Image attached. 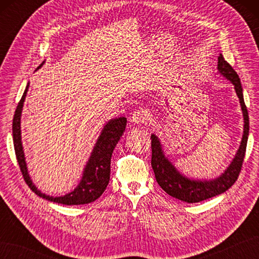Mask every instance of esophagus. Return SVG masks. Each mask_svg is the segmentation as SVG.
Masks as SVG:
<instances>
[{"label":"esophagus","mask_w":259,"mask_h":259,"mask_svg":"<svg viewBox=\"0 0 259 259\" xmlns=\"http://www.w3.org/2000/svg\"><path fill=\"white\" fill-rule=\"evenodd\" d=\"M150 120V114L146 110L139 108L135 110V112L131 115V122L134 123H146Z\"/></svg>","instance_id":"obj_1"}]
</instances>
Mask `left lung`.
I'll list each match as a JSON object with an SVG mask.
<instances>
[{
    "instance_id": "obj_1",
    "label": "left lung",
    "mask_w": 259,
    "mask_h": 259,
    "mask_svg": "<svg viewBox=\"0 0 259 259\" xmlns=\"http://www.w3.org/2000/svg\"><path fill=\"white\" fill-rule=\"evenodd\" d=\"M218 70L225 78H227L235 87L236 93L239 98L241 110L244 114V135L241 139V144L239 149L236 153L233 162L229 164L226 171H225L221 177L213 180H190L180 175L176 168L172 166L168 159L164 157L160 141L158 137L151 135V166L155 172V177L159 186L167 192L168 195L177 198L179 200H183L189 203L199 202L202 200L209 199L217 195H221L223 192L228 190L232 187L241 171L243 167L247 139H248L249 134V118L247 107L244 101L243 96V88H241L240 79L237 72L233 69L223 54L218 57Z\"/></svg>"
}]
</instances>
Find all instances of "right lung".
Returning <instances> with one entry per match:
<instances>
[{
	"label": "right lung",
	"mask_w": 259,
	"mask_h": 259,
	"mask_svg": "<svg viewBox=\"0 0 259 259\" xmlns=\"http://www.w3.org/2000/svg\"><path fill=\"white\" fill-rule=\"evenodd\" d=\"M27 89H29V84L26 85V89L23 93V96H22L20 102L18 103V107H16L12 125L15 156L16 159H18L19 167L26 185L29 186L30 189L32 191H34L37 196L53 202L62 203V205H84V203H90L92 201H95L103 194V191L106 190L109 184L111 156L114 147L117 146L120 137L122 136L125 129L126 119L124 117L115 118L110 120L109 122L104 125L102 133L100 137H99V139L95 146V149H93L91 153L89 162L87 163L80 184L73 191H71L70 194L63 197L47 196L45 194H42L40 190H37L36 187L33 185L32 180L30 179V176L27 174L23 148H22L21 142L20 120Z\"/></svg>",
	"instance_id": "add662e5"
}]
</instances>
